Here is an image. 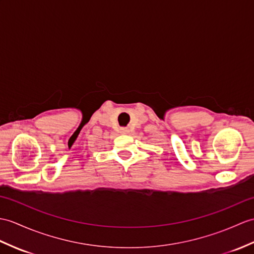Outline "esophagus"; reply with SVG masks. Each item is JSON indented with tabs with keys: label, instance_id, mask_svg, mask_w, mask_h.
<instances>
[{
	"label": "esophagus",
	"instance_id": "esophagus-1",
	"mask_svg": "<svg viewBox=\"0 0 254 254\" xmlns=\"http://www.w3.org/2000/svg\"><path fill=\"white\" fill-rule=\"evenodd\" d=\"M120 132L123 134H127L128 132V129L127 127H122V128H120Z\"/></svg>",
	"mask_w": 254,
	"mask_h": 254
}]
</instances>
